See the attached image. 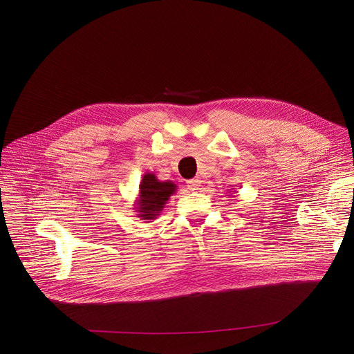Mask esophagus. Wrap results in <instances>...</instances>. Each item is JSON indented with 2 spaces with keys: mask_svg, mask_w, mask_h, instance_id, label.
<instances>
[{
  "mask_svg": "<svg viewBox=\"0 0 354 354\" xmlns=\"http://www.w3.org/2000/svg\"><path fill=\"white\" fill-rule=\"evenodd\" d=\"M201 183H202V181H201V178H198V177L188 180V181H187V184H188V189H191V191H196V189H199Z\"/></svg>",
  "mask_w": 354,
  "mask_h": 354,
  "instance_id": "1",
  "label": "esophagus"
}]
</instances>
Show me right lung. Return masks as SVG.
<instances>
[{
	"instance_id": "add662e5",
	"label": "right lung",
	"mask_w": 354,
	"mask_h": 354,
	"mask_svg": "<svg viewBox=\"0 0 354 354\" xmlns=\"http://www.w3.org/2000/svg\"><path fill=\"white\" fill-rule=\"evenodd\" d=\"M176 191L177 185L173 181H160L155 173L147 171L139 183V194L133 203L138 218L151 222L155 221Z\"/></svg>"
}]
</instances>
